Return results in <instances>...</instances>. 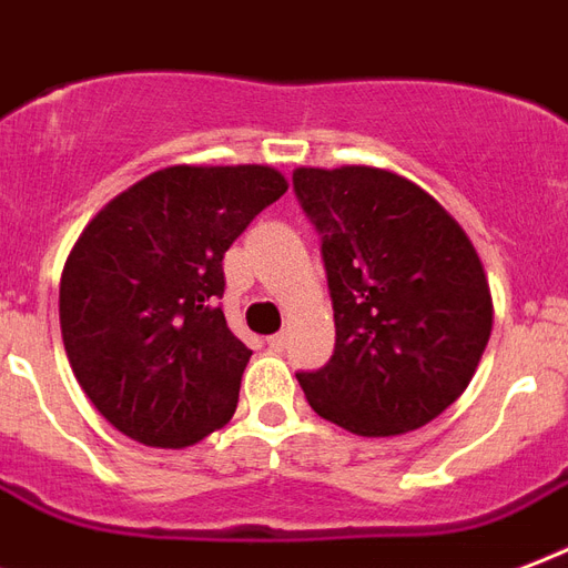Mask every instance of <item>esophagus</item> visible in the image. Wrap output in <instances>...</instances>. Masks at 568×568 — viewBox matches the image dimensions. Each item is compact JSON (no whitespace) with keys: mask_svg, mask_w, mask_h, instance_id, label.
Here are the masks:
<instances>
[{"mask_svg":"<svg viewBox=\"0 0 568 568\" xmlns=\"http://www.w3.org/2000/svg\"><path fill=\"white\" fill-rule=\"evenodd\" d=\"M266 344H270L272 353H281V349L287 346V334H284V332L272 334V337H266Z\"/></svg>","mask_w":568,"mask_h":568,"instance_id":"obj_1","label":"esophagus"}]
</instances>
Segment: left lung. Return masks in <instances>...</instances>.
Returning <instances> with one entry per match:
<instances>
[{
	"label": "left lung",
	"instance_id": "obj_1",
	"mask_svg": "<svg viewBox=\"0 0 568 568\" xmlns=\"http://www.w3.org/2000/svg\"><path fill=\"white\" fill-rule=\"evenodd\" d=\"M320 234L334 353L296 373L316 415L355 435L429 424L468 388L491 334L471 240L412 180L367 165L296 169Z\"/></svg>",
	"mask_w": 568,
	"mask_h": 568
}]
</instances>
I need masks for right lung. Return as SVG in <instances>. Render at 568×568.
<instances>
[{"mask_svg": "<svg viewBox=\"0 0 568 568\" xmlns=\"http://www.w3.org/2000/svg\"><path fill=\"white\" fill-rule=\"evenodd\" d=\"M287 192L270 165H174L109 201L59 290L77 382L148 447H189L231 420L252 349L227 328L224 252Z\"/></svg>", "mask_w": 568, "mask_h": 568, "instance_id": "add662e5", "label": "right lung"}]
</instances>
